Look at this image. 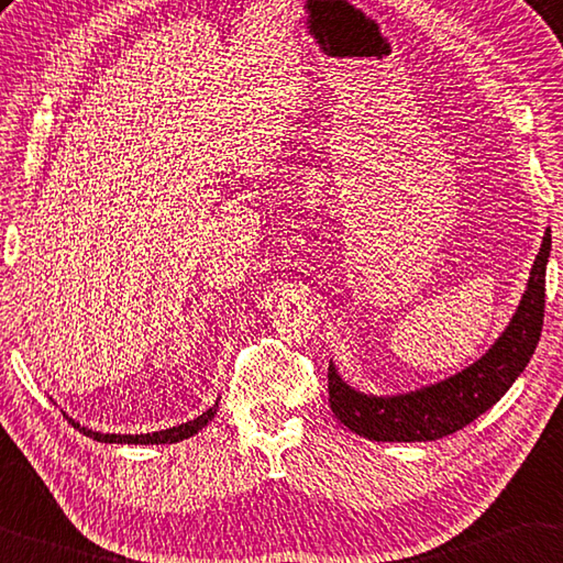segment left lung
Wrapping results in <instances>:
<instances>
[{"label":"left lung","instance_id":"obj_1","mask_svg":"<svg viewBox=\"0 0 563 563\" xmlns=\"http://www.w3.org/2000/svg\"><path fill=\"white\" fill-rule=\"evenodd\" d=\"M551 229L533 262L529 287L519 309L489 352L451 379L401 396H366L339 379L329 364V407L349 431L374 441H434L464 429L509 391L533 349L543 327L547 297V262Z\"/></svg>","mask_w":563,"mask_h":563}]
</instances>
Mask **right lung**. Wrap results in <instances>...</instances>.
<instances>
[{
  "label": "right lung",
  "instance_id": "add662e5",
  "mask_svg": "<svg viewBox=\"0 0 563 563\" xmlns=\"http://www.w3.org/2000/svg\"><path fill=\"white\" fill-rule=\"evenodd\" d=\"M217 409H219V401L214 404V407L201 413V417L191 419L187 423H179V427H172V429H164V431H154V434H99V431H91V429L79 427V423H74L71 419L69 421L79 431H85L87 437H91L95 441H104V444H174V441L189 439V437H195L199 429H205L207 423L214 419Z\"/></svg>",
  "mask_w": 563,
  "mask_h": 563
}]
</instances>
